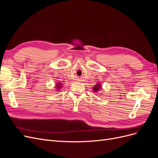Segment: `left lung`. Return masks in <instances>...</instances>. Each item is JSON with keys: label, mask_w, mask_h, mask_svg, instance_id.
Listing matches in <instances>:
<instances>
[{"label": "left lung", "mask_w": 158, "mask_h": 158, "mask_svg": "<svg viewBox=\"0 0 158 158\" xmlns=\"http://www.w3.org/2000/svg\"><path fill=\"white\" fill-rule=\"evenodd\" d=\"M102 88V85H100L99 84H98L94 86L93 88V90L94 92H95V93H98V92H99V90Z\"/></svg>", "instance_id": "1"}]
</instances>
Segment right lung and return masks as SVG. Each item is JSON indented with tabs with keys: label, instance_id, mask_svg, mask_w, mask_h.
I'll return each instance as SVG.
<instances>
[{
	"label": "right lung",
	"instance_id": "1",
	"mask_svg": "<svg viewBox=\"0 0 158 158\" xmlns=\"http://www.w3.org/2000/svg\"><path fill=\"white\" fill-rule=\"evenodd\" d=\"M61 84L62 83H58L57 84H56V88L57 89H60V88H61Z\"/></svg>",
	"mask_w": 158,
	"mask_h": 158
}]
</instances>
